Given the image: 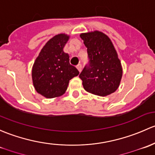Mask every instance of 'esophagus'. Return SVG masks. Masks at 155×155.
I'll list each match as a JSON object with an SVG mask.
<instances>
[{
  "instance_id": "obj_1",
  "label": "esophagus",
  "mask_w": 155,
  "mask_h": 155,
  "mask_svg": "<svg viewBox=\"0 0 155 155\" xmlns=\"http://www.w3.org/2000/svg\"><path fill=\"white\" fill-rule=\"evenodd\" d=\"M77 68L78 69V71H79L80 72H81V70H82V65H81V64H78V66H77Z\"/></svg>"
}]
</instances>
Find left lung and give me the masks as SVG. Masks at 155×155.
I'll use <instances>...</instances> for the list:
<instances>
[{"label": "left lung", "mask_w": 155, "mask_h": 155, "mask_svg": "<svg viewBox=\"0 0 155 155\" xmlns=\"http://www.w3.org/2000/svg\"><path fill=\"white\" fill-rule=\"evenodd\" d=\"M87 48L89 62L79 77L88 92L106 96L119 87L122 76L120 60L110 39L99 31L80 35Z\"/></svg>", "instance_id": "1"}]
</instances>
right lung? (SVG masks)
Wrapping results in <instances>:
<instances>
[{"mask_svg": "<svg viewBox=\"0 0 155 155\" xmlns=\"http://www.w3.org/2000/svg\"><path fill=\"white\" fill-rule=\"evenodd\" d=\"M68 40L66 34L54 36L43 47L33 64V86L45 98L64 94L70 80L79 74L77 68L70 64L68 54L63 51Z\"/></svg>", "mask_w": 155, "mask_h": 155, "instance_id": "right-lung-1", "label": "right lung"}]
</instances>
